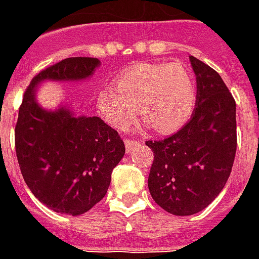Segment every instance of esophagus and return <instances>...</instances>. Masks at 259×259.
<instances>
[{"label":"esophagus","instance_id":"34e87169","mask_svg":"<svg viewBox=\"0 0 259 259\" xmlns=\"http://www.w3.org/2000/svg\"><path fill=\"white\" fill-rule=\"evenodd\" d=\"M136 143H139V141L132 140V139H126L124 140V147H126V152H130L133 150V147H135Z\"/></svg>","mask_w":259,"mask_h":259}]
</instances>
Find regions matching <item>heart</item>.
<instances>
[{"label": "heart", "instance_id": "obj_1", "mask_svg": "<svg viewBox=\"0 0 259 259\" xmlns=\"http://www.w3.org/2000/svg\"><path fill=\"white\" fill-rule=\"evenodd\" d=\"M195 102V83L185 65L140 62L98 94L97 109L115 129H127L140 112L155 132L172 133L190 119Z\"/></svg>", "mask_w": 259, "mask_h": 259}]
</instances>
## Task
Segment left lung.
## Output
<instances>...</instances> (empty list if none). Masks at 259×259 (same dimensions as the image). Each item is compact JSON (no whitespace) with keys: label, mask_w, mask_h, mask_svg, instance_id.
<instances>
[{"label":"left lung","mask_w":259,"mask_h":259,"mask_svg":"<svg viewBox=\"0 0 259 259\" xmlns=\"http://www.w3.org/2000/svg\"><path fill=\"white\" fill-rule=\"evenodd\" d=\"M197 76V107L190 120L163 140H148L154 152L148 189L169 213L187 217L215 200L233 168L236 101L217 70L190 57Z\"/></svg>","instance_id":"8db88e82"}]
</instances>
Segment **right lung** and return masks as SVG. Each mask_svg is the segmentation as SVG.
<instances>
[{"instance_id": "right-lung-1", "label": "right lung", "mask_w": 259, "mask_h": 259, "mask_svg": "<svg viewBox=\"0 0 259 259\" xmlns=\"http://www.w3.org/2000/svg\"><path fill=\"white\" fill-rule=\"evenodd\" d=\"M98 65L97 58L72 57L36 74L23 94L15 126L16 157L27 187L44 205L72 217L91 209L107 194L124 143L98 116L76 118L66 108L44 111L34 93L41 80L85 79Z\"/></svg>"}]
</instances>
